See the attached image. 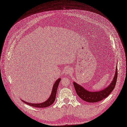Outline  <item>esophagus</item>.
<instances>
[{"label":"esophagus","instance_id":"obj_1","mask_svg":"<svg viewBox=\"0 0 127 127\" xmlns=\"http://www.w3.org/2000/svg\"><path fill=\"white\" fill-rule=\"evenodd\" d=\"M71 69L70 67H68V68H66L64 70V73L67 74H68L69 73H71Z\"/></svg>","mask_w":127,"mask_h":127}]
</instances>
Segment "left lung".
Returning <instances> with one entry per match:
<instances>
[{"instance_id":"1","label":"left lung","mask_w":127,"mask_h":127,"mask_svg":"<svg viewBox=\"0 0 127 127\" xmlns=\"http://www.w3.org/2000/svg\"><path fill=\"white\" fill-rule=\"evenodd\" d=\"M117 79V67L116 69L115 75L110 85L107 87L100 92H89L84 89L81 86L78 85L75 82H73L76 93L78 96L83 100L90 103L98 102L106 98L114 90L115 87Z\"/></svg>"}]
</instances>
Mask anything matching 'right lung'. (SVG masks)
Here are the masks:
<instances>
[{"label":"right lung","mask_w":127,"mask_h":127,"mask_svg":"<svg viewBox=\"0 0 127 127\" xmlns=\"http://www.w3.org/2000/svg\"><path fill=\"white\" fill-rule=\"evenodd\" d=\"M61 80L60 78H59L58 79L55 83H54V85L53 86V90L52 92L51 93V95L50 96V97L49 98V99H47L46 101L43 102V103H28V102H26L25 101H24L23 100H22L24 103H26L27 104L32 106H33L35 107H38V108H44V107H46L49 106L50 105H51L55 100L56 99V93H57V90L58 88V86L59 85V82Z\"/></svg>","instance_id":"right-lung-1"}]
</instances>
